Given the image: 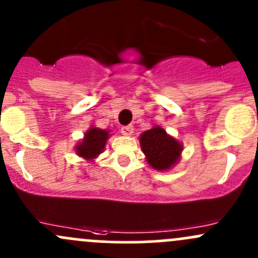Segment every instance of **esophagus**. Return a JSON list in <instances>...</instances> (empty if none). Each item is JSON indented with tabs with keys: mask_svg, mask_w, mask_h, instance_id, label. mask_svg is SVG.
<instances>
[{
	"mask_svg": "<svg viewBox=\"0 0 258 258\" xmlns=\"http://www.w3.org/2000/svg\"><path fill=\"white\" fill-rule=\"evenodd\" d=\"M121 134L123 135V136H131L132 134H134V127L132 126H123L121 128Z\"/></svg>",
	"mask_w": 258,
	"mask_h": 258,
	"instance_id": "1",
	"label": "esophagus"
}]
</instances>
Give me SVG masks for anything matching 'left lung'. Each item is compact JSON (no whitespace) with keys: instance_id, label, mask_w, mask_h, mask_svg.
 Instances as JSON below:
<instances>
[{"instance_id":"left-lung-1","label":"left lung","mask_w":258,"mask_h":258,"mask_svg":"<svg viewBox=\"0 0 258 258\" xmlns=\"http://www.w3.org/2000/svg\"><path fill=\"white\" fill-rule=\"evenodd\" d=\"M140 145L148 165L156 171H168L178 163L183 145L168 135L163 127L155 124L151 130L142 132Z\"/></svg>"}]
</instances>
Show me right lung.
<instances>
[{
    "mask_svg": "<svg viewBox=\"0 0 258 258\" xmlns=\"http://www.w3.org/2000/svg\"><path fill=\"white\" fill-rule=\"evenodd\" d=\"M110 132V130L91 126L83 135V139L75 146L76 155L88 162H93L105 150L107 140L111 136Z\"/></svg>",
    "mask_w": 258,
    "mask_h": 258,
    "instance_id": "obj_1",
    "label": "right lung"
}]
</instances>
